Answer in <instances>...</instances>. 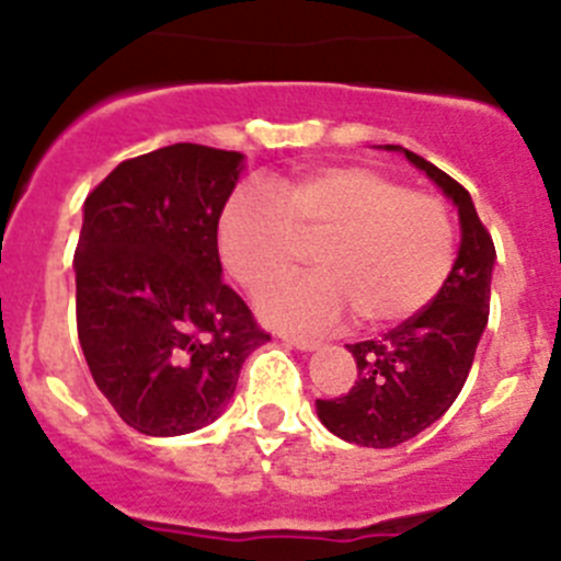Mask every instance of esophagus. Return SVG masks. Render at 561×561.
I'll return each instance as SVG.
<instances>
[{"label": "esophagus", "instance_id": "obj_1", "mask_svg": "<svg viewBox=\"0 0 561 561\" xmlns=\"http://www.w3.org/2000/svg\"><path fill=\"white\" fill-rule=\"evenodd\" d=\"M280 340L284 342H289V345H295V348H300V351H311V348H317V340H311V336H300V334H289V331H280Z\"/></svg>", "mask_w": 561, "mask_h": 561}]
</instances>
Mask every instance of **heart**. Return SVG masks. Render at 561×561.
<instances>
[{
	"label": "heart",
	"instance_id": "obj_1",
	"mask_svg": "<svg viewBox=\"0 0 561 561\" xmlns=\"http://www.w3.org/2000/svg\"><path fill=\"white\" fill-rule=\"evenodd\" d=\"M320 270L286 277L261 314L289 329H329L356 309L362 323L408 320L453 272L455 230L438 196L408 191L365 165H323L280 182L241 185L219 219V250L238 284L261 291L304 252Z\"/></svg>",
	"mask_w": 561,
	"mask_h": 561
}]
</instances>
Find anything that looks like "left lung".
I'll return each mask as SVG.
<instances>
[{
  "mask_svg": "<svg viewBox=\"0 0 561 561\" xmlns=\"http://www.w3.org/2000/svg\"><path fill=\"white\" fill-rule=\"evenodd\" d=\"M404 153L458 205L463 238L433 304L379 340L348 345L359 379L348 393L317 399V415L336 438L374 449L404 444L453 408L472 370L492 300L494 241L472 196L433 162L408 148Z\"/></svg>",
  "mask_w": 561,
  "mask_h": 561,
  "instance_id": "obj_1",
  "label": "left lung"
}]
</instances>
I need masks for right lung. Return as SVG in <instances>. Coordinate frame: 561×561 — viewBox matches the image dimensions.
I'll list each match as a JSON object with an SVG mask.
<instances>
[{
	"label": "right lung",
	"mask_w": 561,
	"mask_h": 561,
	"mask_svg": "<svg viewBox=\"0 0 561 561\" xmlns=\"http://www.w3.org/2000/svg\"><path fill=\"white\" fill-rule=\"evenodd\" d=\"M241 153L176 142L121 162L83 202L76 323L98 390L128 427L185 435L219 419L270 340L221 280L219 219Z\"/></svg>",
	"instance_id": "1"
}]
</instances>
